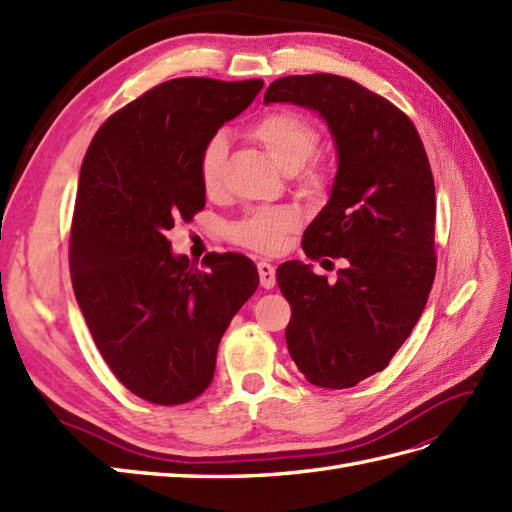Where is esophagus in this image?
<instances>
[{"label": "esophagus", "instance_id": "34e87169", "mask_svg": "<svg viewBox=\"0 0 512 512\" xmlns=\"http://www.w3.org/2000/svg\"><path fill=\"white\" fill-rule=\"evenodd\" d=\"M257 270H259L261 287H266V290H272V287L277 285V270H274V266L268 264V261H259Z\"/></svg>", "mask_w": 512, "mask_h": 512}]
</instances>
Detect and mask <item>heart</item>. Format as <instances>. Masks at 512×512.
<instances>
[{"instance_id": "obj_1", "label": "heart", "mask_w": 512, "mask_h": 512, "mask_svg": "<svg viewBox=\"0 0 512 512\" xmlns=\"http://www.w3.org/2000/svg\"><path fill=\"white\" fill-rule=\"evenodd\" d=\"M251 136L268 151L277 166L283 170H298L318 147V131L303 114L292 110L270 112L253 125ZM227 151V140L222 134H216L207 140L201 153V181L203 188L212 192L218 186L220 164ZM307 179L311 183L320 181L318 170H309ZM296 212L287 207L261 209L240 225H235L231 235L235 242L261 253H277L285 242V233L296 227Z\"/></svg>"}]
</instances>
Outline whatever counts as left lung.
Here are the masks:
<instances>
[{
  "mask_svg": "<svg viewBox=\"0 0 512 512\" xmlns=\"http://www.w3.org/2000/svg\"><path fill=\"white\" fill-rule=\"evenodd\" d=\"M264 103H292L329 127L337 170L305 229L307 257H344L335 283L311 264L277 270L292 305L287 350L311 385L355 387L387 368L426 307L435 279V181L415 125L342 75H290Z\"/></svg>",
  "mask_w": 512,
  "mask_h": 512,
  "instance_id": "8db88e82",
  "label": "left lung"
}]
</instances>
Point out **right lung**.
<instances>
[{"label":"right lung","mask_w":512,"mask_h":512,"mask_svg":"<svg viewBox=\"0 0 512 512\" xmlns=\"http://www.w3.org/2000/svg\"><path fill=\"white\" fill-rule=\"evenodd\" d=\"M261 88L168 80L112 114L86 151L69 246L73 292L114 376L153 404L201 396L222 335L259 285L248 257L209 253L205 270L192 268L166 233L205 207V144Z\"/></svg>","instance_id":"add662e5"}]
</instances>
